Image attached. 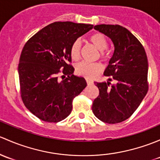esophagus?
I'll use <instances>...</instances> for the list:
<instances>
[{"instance_id": "esophagus-1", "label": "esophagus", "mask_w": 160, "mask_h": 160, "mask_svg": "<svg viewBox=\"0 0 160 160\" xmlns=\"http://www.w3.org/2000/svg\"><path fill=\"white\" fill-rule=\"evenodd\" d=\"M86 82H87V85H91L93 84V81L91 79H88V78H87L86 79Z\"/></svg>"}]
</instances>
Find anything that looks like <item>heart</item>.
I'll use <instances>...</instances> for the list:
<instances>
[{"label":"heart","instance_id":"b5f03b06","mask_svg":"<svg viewBox=\"0 0 160 160\" xmlns=\"http://www.w3.org/2000/svg\"><path fill=\"white\" fill-rule=\"evenodd\" d=\"M88 40L98 51H100V58L105 60L107 57L105 50L108 47V40L106 37L102 33H95L90 36ZM81 47H82V44L78 39L74 41L73 43L71 45L70 55L73 60L77 61L79 58ZM75 70L78 75L87 78H92L101 72L102 66L99 63H97V62L88 63L86 62H82L76 65Z\"/></svg>","mask_w":160,"mask_h":160}]
</instances>
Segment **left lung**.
<instances>
[{"label":"left lung","mask_w":160,"mask_h":160,"mask_svg":"<svg viewBox=\"0 0 160 160\" xmlns=\"http://www.w3.org/2000/svg\"><path fill=\"white\" fill-rule=\"evenodd\" d=\"M94 29L108 36L114 53L104 75L116 82H95L99 90L92 112L103 122L116 124L129 118L149 89L148 60L142 44L129 30L118 24H99Z\"/></svg>","instance_id":"left-lung-1"}]
</instances>
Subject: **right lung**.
<instances>
[{"mask_svg": "<svg viewBox=\"0 0 160 160\" xmlns=\"http://www.w3.org/2000/svg\"><path fill=\"white\" fill-rule=\"evenodd\" d=\"M92 24L57 21L26 42L18 64L20 93L26 108L41 120L58 122L70 115L72 101L86 87L75 76L70 47Z\"/></svg>", "mask_w": 160, "mask_h": 160, "instance_id": "1", "label": "right lung"}]
</instances>
